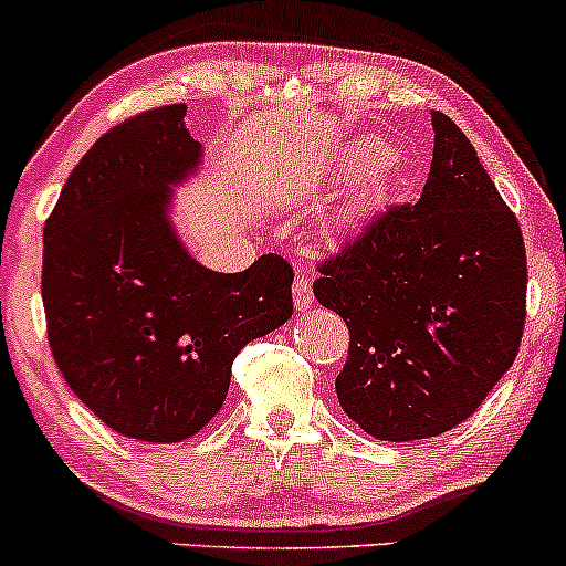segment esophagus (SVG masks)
<instances>
[{
	"mask_svg": "<svg viewBox=\"0 0 566 566\" xmlns=\"http://www.w3.org/2000/svg\"><path fill=\"white\" fill-rule=\"evenodd\" d=\"M314 301V293H312V282H308V276H303V273H297V279L293 282V303L297 312H306L308 306H312Z\"/></svg>",
	"mask_w": 566,
	"mask_h": 566,
	"instance_id": "esophagus-1",
	"label": "esophagus"
}]
</instances>
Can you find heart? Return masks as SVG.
Listing matches in <instances>:
<instances>
[{"instance_id":"obj_1","label":"heart","mask_w":566,"mask_h":566,"mask_svg":"<svg viewBox=\"0 0 566 566\" xmlns=\"http://www.w3.org/2000/svg\"><path fill=\"white\" fill-rule=\"evenodd\" d=\"M354 169L349 182L331 207L322 212L319 235L331 244L359 233L392 196L395 164L378 139H363L352 150Z\"/></svg>"}]
</instances>
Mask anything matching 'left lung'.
I'll return each mask as SVG.
<instances>
[{"label": "left lung", "mask_w": 566, "mask_h": 566, "mask_svg": "<svg viewBox=\"0 0 566 566\" xmlns=\"http://www.w3.org/2000/svg\"><path fill=\"white\" fill-rule=\"evenodd\" d=\"M432 132L419 201L378 217L314 282L352 335L340 408L392 443L468 419L513 365L526 319L518 220L457 123L432 112Z\"/></svg>", "instance_id": "1"}]
</instances>
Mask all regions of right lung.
Listing matches in <instances>:
<instances>
[{"label":"right lung","instance_id":"1","mask_svg":"<svg viewBox=\"0 0 566 566\" xmlns=\"http://www.w3.org/2000/svg\"><path fill=\"white\" fill-rule=\"evenodd\" d=\"M185 104L107 132L45 222L42 303L55 365L104 424L179 443L212 421L235 354L293 316V269L260 254L220 273L174 228V190L203 164Z\"/></svg>","mask_w":566,"mask_h":566}]
</instances>
